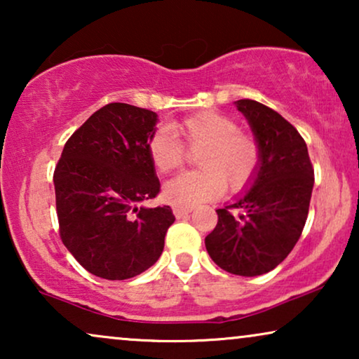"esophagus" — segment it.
Segmentation results:
<instances>
[{
  "instance_id": "obj_1",
  "label": "esophagus",
  "mask_w": 359,
  "mask_h": 359,
  "mask_svg": "<svg viewBox=\"0 0 359 359\" xmlns=\"http://www.w3.org/2000/svg\"><path fill=\"white\" fill-rule=\"evenodd\" d=\"M191 212H193V208H173V214L176 217H184V215Z\"/></svg>"
}]
</instances>
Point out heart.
Here are the masks:
<instances>
[{"label":"heart","instance_id":"obj_1","mask_svg":"<svg viewBox=\"0 0 359 359\" xmlns=\"http://www.w3.org/2000/svg\"><path fill=\"white\" fill-rule=\"evenodd\" d=\"M178 136L180 141L175 139ZM198 150L201 170L170 180L163 196L176 208H194L222 196L225 184L232 193L247 189L257 178L262 151L257 139L240 130L233 117L215 111H201L168 129H156L149 139V156L161 175L180 168L184 149Z\"/></svg>","mask_w":359,"mask_h":359}]
</instances>
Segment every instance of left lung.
Instances as JSON below:
<instances>
[{"mask_svg":"<svg viewBox=\"0 0 359 359\" xmlns=\"http://www.w3.org/2000/svg\"><path fill=\"white\" fill-rule=\"evenodd\" d=\"M247 117L262 151L252 188L217 209V225L205 237L212 262L227 273L259 276L292 252L306 225L313 188L307 145L296 127L253 100L235 102Z\"/></svg>","mask_w":359,"mask_h":359,"instance_id":"1","label":"left lung"}]
</instances>
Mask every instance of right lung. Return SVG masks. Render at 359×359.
<instances>
[{
    "instance_id": "add662e5",
    "label": "right lung",
    "mask_w": 359,
    "mask_h": 359,
    "mask_svg": "<svg viewBox=\"0 0 359 359\" xmlns=\"http://www.w3.org/2000/svg\"><path fill=\"white\" fill-rule=\"evenodd\" d=\"M155 124L154 111L102 106L73 132L53 171L60 238L95 276L134 278L163 252L171 208H137L160 193L147 150Z\"/></svg>"
}]
</instances>
